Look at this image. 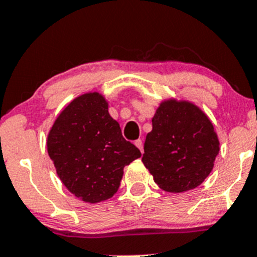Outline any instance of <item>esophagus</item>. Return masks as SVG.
<instances>
[{"instance_id":"esophagus-1","label":"esophagus","mask_w":257,"mask_h":257,"mask_svg":"<svg viewBox=\"0 0 257 257\" xmlns=\"http://www.w3.org/2000/svg\"><path fill=\"white\" fill-rule=\"evenodd\" d=\"M135 145L138 146L139 149H140V151H141V153H144V145H143V140H140V139H139V140H136V141H135Z\"/></svg>"}]
</instances>
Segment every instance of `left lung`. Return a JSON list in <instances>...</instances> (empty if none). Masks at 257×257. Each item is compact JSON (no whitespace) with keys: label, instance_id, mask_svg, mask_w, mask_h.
I'll return each mask as SVG.
<instances>
[{"label":"left lung","instance_id":"8db88e82","mask_svg":"<svg viewBox=\"0 0 257 257\" xmlns=\"http://www.w3.org/2000/svg\"><path fill=\"white\" fill-rule=\"evenodd\" d=\"M143 163L165 192L197 188L212 172L219 141L207 114L187 101L161 102L146 135Z\"/></svg>","mask_w":257,"mask_h":257}]
</instances>
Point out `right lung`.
Masks as SVG:
<instances>
[{"label":"right lung","instance_id":"add662e5","mask_svg":"<svg viewBox=\"0 0 257 257\" xmlns=\"http://www.w3.org/2000/svg\"><path fill=\"white\" fill-rule=\"evenodd\" d=\"M46 146L63 184L87 203L113 197L123 168L141 156L124 140L108 103L97 92L77 97L60 112Z\"/></svg>","mask_w":257,"mask_h":257}]
</instances>
